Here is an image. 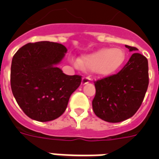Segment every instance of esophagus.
<instances>
[{
    "label": "esophagus",
    "mask_w": 159,
    "mask_h": 159,
    "mask_svg": "<svg viewBox=\"0 0 159 159\" xmlns=\"http://www.w3.org/2000/svg\"><path fill=\"white\" fill-rule=\"evenodd\" d=\"M90 81H91V79H90L89 77H82V85L87 84V83H88Z\"/></svg>",
    "instance_id": "34e87169"
}]
</instances>
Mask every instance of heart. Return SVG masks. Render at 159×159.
Listing matches in <instances>:
<instances>
[{
  "label": "heart",
  "instance_id": "b5f03b06",
  "mask_svg": "<svg viewBox=\"0 0 159 159\" xmlns=\"http://www.w3.org/2000/svg\"><path fill=\"white\" fill-rule=\"evenodd\" d=\"M125 60V52L120 48H103L83 55L79 61H74L76 67L95 70L102 76H109L116 72Z\"/></svg>",
  "mask_w": 159,
  "mask_h": 159
}]
</instances>
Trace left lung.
<instances>
[{
  "label": "left lung",
  "mask_w": 159,
  "mask_h": 159,
  "mask_svg": "<svg viewBox=\"0 0 159 159\" xmlns=\"http://www.w3.org/2000/svg\"><path fill=\"white\" fill-rule=\"evenodd\" d=\"M125 47L130 52L138 50L135 47ZM94 83L92 108L96 116L111 123L125 120L137 112L148 89V59L135 52L118 73Z\"/></svg>",
  "instance_id": "1"
}]
</instances>
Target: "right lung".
<instances>
[{
    "instance_id": "add662e5",
    "label": "right lung",
    "mask_w": 159,
    "mask_h": 159,
    "mask_svg": "<svg viewBox=\"0 0 159 159\" xmlns=\"http://www.w3.org/2000/svg\"><path fill=\"white\" fill-rule=\"evenodd\" d=\"M61 43H29L12 58L11 91L22 111L34 120L46 122L62 116L82 76H68L56 65L67 53Z\"/></svg>"
}]
</instances>
